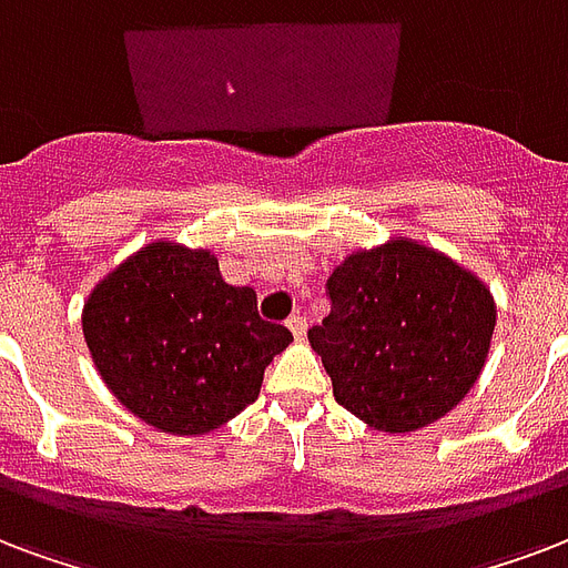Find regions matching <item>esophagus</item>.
I'll use <instances>...</instances> for the list:
<instances>
[{
    "label": "esophagus",
    "instance_id": "34e87169",
    "mask_svg": "<svg viewBox=\"0 0 568 568\" xmlns=\"http://www.w3.org/2000/svg\"><path fill=\"white\" fill-rule=\"evenodd\" d=\"M285 324H288V331H292L297 339H303V333H306V315H292Z\"/></svg>",
    "mask_w": 568,
    "mask_h": 568
}]
</instances>
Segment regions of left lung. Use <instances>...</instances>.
I'll use <instances>...</instances> for the list:
<instances>
[{
    "mask_svg": "<svg viewBox=\"0 0 568 568\" xmlns=\"http://www.w3.org/2000/svg\"><path fill=\"white\" fill-rule=\"evenodd\" d=\"M331 315L310 345L333 396L378 432L435 423L486 366L497 310L470 271L417 241L348 255L327 280Z\"/></svg>",
    "mask_w": 568,
    "mask_h": 568,
    "instance_id": "obj_1",
    "label": "left lung"
}]
</instances>
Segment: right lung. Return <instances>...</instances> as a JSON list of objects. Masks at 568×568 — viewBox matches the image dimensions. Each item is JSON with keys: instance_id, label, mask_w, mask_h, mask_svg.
<instances>
[{"instance_id": "obj_1", "label": "right lung", "mask_w": 568, "mask_h": 568, "mask_svg": "<svg viewBox=\"0 0 568 568\" xmlns=\"http://www.w3.org/2000/svg\"><path fill=\"white\" fill-rule=\"evenodd\" d=\"M92 361L115 399L169 435H205L258 399L292 342L250 285H229L207 250L158 244L121 262L82 310Z\"/></svg>"}]
</instances>
